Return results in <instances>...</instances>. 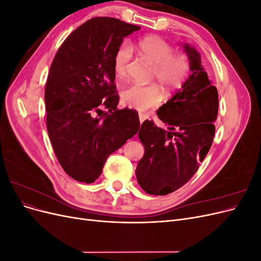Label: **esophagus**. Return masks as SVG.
<instances>
[{"mask_svg": "<svg viewBox=\"0 0 261 261\" xmlns=\"http://www.w3.org/2000/svg\"><path fill=\"white\" fill-rule=\"evenodd\" d=\"M138 116H139V121H140V123H143V122L146 120V118L148 117V116H147V114H144V113H139V114H138Z\"/></svg>", "mask_w": 261, "mask_h": 261, "instance_id": "34e87169", "label": "esophagus"}]
</instances>
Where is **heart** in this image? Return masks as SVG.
Returning a JSON list of instances; mask_svg holds the SVG:
<instances>
[{
    "label": "heart",
    "mask_w": 261,
    "mask_h": 261,
    "mask_svg": "<svg viewBox=\"0 0 261 261\" xmlns=\"http://www.w3.org/2000/svg\"><path fill=\"white\" fill-rule=\"evenodd\" d=\"M137 49L140 57L152 64L151 77L156 80L167 91H174L183 85L189 73V61L184 54H174L169 43L154 36L145 37L139 40ZM132 59V49L128 42L117 46L113 57V70L117 78L126 75ZM161 91L156 85L130 84L122 90L123 103L137 111H147L161 102Z\"/></svg>",
    "instance_id": "heart-1"
}]
</instances>
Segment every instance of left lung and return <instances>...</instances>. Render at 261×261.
<instances>
[{
  "instance_id": "left-lung-1",
  "label": "left lung",
  "mask_w": 261,
  "mask_h": 261,
  "mask_svg": "<svg viewBox=\"0 0 261 261\" xmlns=\"http://www.w3.org/2000/svg\"><path fill=\"white\" fill-rule=\"evenodd\" d=\"M191 75L156 115L168 125L158 127L146 120L138 137L145 153L137 164L138 184L147 194L164 196L186 184L212 145L219 96L201 65L200 53L185 43Z\"/></svg>"
}]
</instances>
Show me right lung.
<instances>
[{
  "label": "right lung",
  "instance_id": "obj_1",
  "mask_svg": "<svg viewBox=\"0 0 261 261\" xmlns=\"http://www.w3.org/2000/svg\"><path fill=\"white\" fill-rule=\"evenodd\" d=\"M139 29L112 17L91 18L65 39L53 59L44 91L46 128L61 167L78 181L93 183L108 156L139 129L135 110H117L113 70L117 46Z\"/></svg>",
  "mask_w": 261,
  "mask_h": 261
}]
</instances>
